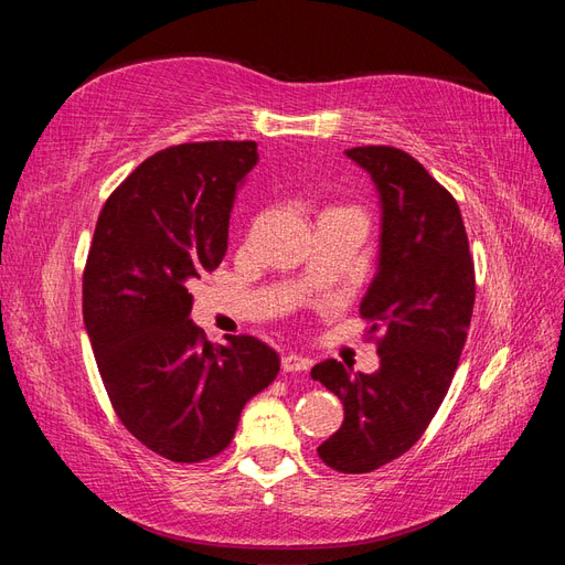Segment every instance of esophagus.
Masks as SVG:
<instances>
[{"mask_svg":"<svg viewBox=\"0 0 565 565\" xmlns=\"http://www.w3.org/2000/svg\"><path fill=\"white\" fill-rule=\"evenodd\" d=\"M280 367H282V372H306L311 367V361L299 353H287V355H282Z\"/></svg>","mask_w":565,"mask_h":565,"instance_id":"obj_1","label":"esophagus"}]
</instances>
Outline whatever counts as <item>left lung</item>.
Masks as SVG:
<instances>
[{"instance_id": "obj_1", "label": "left lung", "mask_w": 565, "mask_h": 565, "mask_svg": "<svg viewBox=\"0 0 565 565\" xmlns=\"http://www.w3.org/2000/svg\"><path fill=\"white\" fill-rule=\"evenodd\" d=\"M347 156L382 200L380 268L361 301L380 370L351 374L324 361L311 377L344 403L320 459L341 473H367L413 448L438 413L467 341L476 273L457 200L413 156L393 146Z\"/></svg>"}]
</instances>
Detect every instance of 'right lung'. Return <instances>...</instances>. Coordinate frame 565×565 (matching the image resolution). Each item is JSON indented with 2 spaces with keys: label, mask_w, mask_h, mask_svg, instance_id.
Wrapping results in <instances>:
<instances>
[{
  "label": "right lung",
  "mask_w": 565,
  "mask_h": 565,
  "mask_svg": "<svg viewBox=\"0 0 565 565\" xmlns=\"http://www.w3.org/2000/svg\"><path fill=\"white\" fill-rule=\"evenodd\" d=\"M254 141L169 146L106 200L82 278L84 324L115 415L152 452L195 465L224 452L245 403L280 370L249 334L214 347L188 318V285L228 249Z\"/></svg>",
  "instance_id": "add662e5"
}]
</instances>
